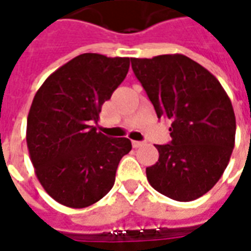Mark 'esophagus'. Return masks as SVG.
<instances>
[{
	"instance_id": "34e87169",
	"label": "esophagus",
	"mask_w": 251,
	"mask_h": 251,
	"mask_svg": "<svg viewBox=\"0 0 251 251\" xmlns=\"http://www.w3.org/2000/svg\"><path fill=\"white\" fill-rule=\"evenodd\" d=\"M131 144H133V148H141L142 145H145L142 141H133Z\"/></svg>"
}]
</instances>
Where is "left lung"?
Returning a JSON list of instances; mask_svg holds the SVG:
<instances>
[{
  "mask_svg": "<svg viewBox=\"0 0 251 251\" xmlns=\"http://www.w3.org/2000/svg\"><path fill=\"white\" fill-rule=\"evenodd\" d=\"M131 68L158 118L172 125L171 142L156 145L149 184L177 201L207 194L221 179L235 144V114L219 80L192 59L175 53L131 59Z\"/></svg>",
  "mask_w": 251,
  "mask_h": 251,
  "instance_id": "obj_1",
  "label": "left lung"
}]
</instances>
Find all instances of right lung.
<instances>
[{
	"label": "right lung",
	"instance_id": "obj_1",
	"mask_svg": "<svg viewBox=\"0 0 251 251\" xmlns=\"http://www.w3.org/2000/svg\"><path fill=\"white\" fill-rule=\"evenodd\" d=\"M130 62V57L82 53L37 90L26 121V145L37 179L57 203L84 208L113 188L131 142L104 136L95 125Z\"/></svg>",
	"mask_w": 251,
	"mask_h": 251
}]
</instances>
